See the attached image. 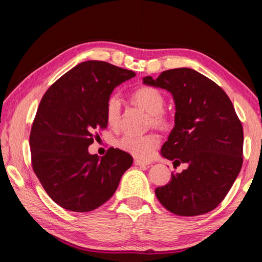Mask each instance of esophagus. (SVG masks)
I'll list each match as a JSON object with an SVG mask.
<instances>
[{
    "label": "esophagus",
    "instance_id": "obj_1",
    "mask_svg": "<svg viewBox=\"0 0 262 262\" xmlns=\"http://www.w3.org/2000/svg\"><path fill=\"white\" fill-rule=\"evenodd\" d=\"M134 164H135V165H148V164H151V163L146 162V161H142V160L135 159V160H134Z\"/></svg>",
    "mask_w": 262,
    "mask_h": 262
}]
</instances>
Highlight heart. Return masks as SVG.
Segmentation results:
<instances>
[{
	"label": "heart",
	"mask_w": 262,
	"mask_h": 262,
	"mask_svg": "<svg viewBox=\"0 0 262 262\" xmlns=\"http://www.w3.org/2000/svg\"><path fill=\"white\" fill-rule=\"evenodd\" d=\"M133 99L140 107L145 109L148 114H151L152 121L155 126L166 127L169 125V120L163 113L165 99L158 89L152 86L137 89L133 94ZM120 111V99L118 96L113 94L109 97L107 105H105V117H107V121L111 127H117L119 125ZM118 145L122 151L132 154L133 157L148 159L154 152V149L160 145V138L155 134L141 136L127 134L119 141Z\"/></svg>",
	"instance_id": "b5f03b06"
}]
</instances>
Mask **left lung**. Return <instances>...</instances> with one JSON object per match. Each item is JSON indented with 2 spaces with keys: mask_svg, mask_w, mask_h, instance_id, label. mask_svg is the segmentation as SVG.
<instances>
[{
  "mask_svg": "<svg viewBox=\"0 0 262 262\" xmlns=\"http://www.w3.org/2000/svg\"><path fill=\"white\" fill-rule=\"evenodd\" d=\"M143 83L173 97L174 127L161 154L188 164L155 189L159 202L179 216L208 213L225 198L242 168L243 128L230 98L215 82L187 68L164 71L155 80L145 76Z\"/></svg>",
  "mask_w": 262,
  "mask_h": 262,
  "instance_id": "left-lung-1",
  "label": "left lung"
}]
</instances>
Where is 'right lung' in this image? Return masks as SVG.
<instances>
[{
  "mask_svg": "<svg viewBox=\"0 0 262 262\" xmlns=\"http://www.w3.org/2000/svg\"><path fill=\"white\" fill-rule=\"evenodd\" d=\"M133 71L86 60L60 76L43 94L30 133L32 169L55 203L72 211L103 205L118 188L133 158L109 148L100 159L88 147L107 127L105 105L114 89Z\"/></svg>",
  "mask_w": 262,
  "mask_h": 262,
  "instance_id": "add662e5",
  "label": "right lung"
}]
</instances>
